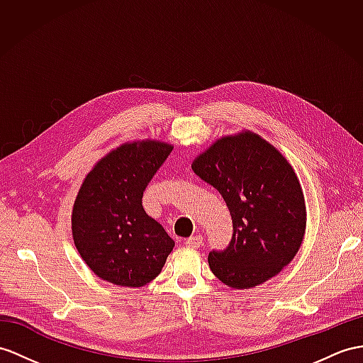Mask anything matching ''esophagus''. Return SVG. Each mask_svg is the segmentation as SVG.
<instances>
[{
  "label": "esophagus",
  "instance_id": "1",
  "mask_svg": "<svg viewBox=\"0 0 363 363\" xmlns=\"http://www.w3.org/2000/svg\"><path fill=\"white\" fill-rule=\"evenodd\" d=\"M201 243H203V238L200 235H192L184 240V245L189 246V248H200Z\"/></svg>",
  "mask_w": 363,
  "mask_h": 363
}]
</instances>
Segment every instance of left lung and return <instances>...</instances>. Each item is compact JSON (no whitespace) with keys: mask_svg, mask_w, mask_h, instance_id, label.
Segmentation results:
<instances>
[{"mask_svg":"<svg viewBox=\"0 0 363 363\" xmlns=\"http://www.w3.org/2000/svg\"><path fill=\"white\" fill-rule=\"evenodd\" d=\"M192 171L214 186L233 217V240L212 251V274L229 288H255L296 257L306 231V206L294 167L276 146L243 129L216 140Z\"/></svg>","mask_w":363,"mask_h":363,"instance_id":"obj_1","label":"left lung"}]
</instances>
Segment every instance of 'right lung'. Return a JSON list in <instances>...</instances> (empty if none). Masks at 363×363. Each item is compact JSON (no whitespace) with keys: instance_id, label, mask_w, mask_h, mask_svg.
Returning a JSON list of instances; mask_svg holds the SVG:
<instances>
[{"instance_id":"obj_1","label":"right lung","mask_w":363,"mask_h":363,"mask_svg":"<svg viewBox=\"0 0 363 363\" xmlns=\"http://www.w3.org/2000/svg\"><path fill=\"white\" fill-rule=\"evenodd\" d=\"M172 147L160 140L126 141L84 177L72 208V237L78 254L101 280L140 288L162 272L175 243L146 214L141 199Z\"/></svg>"}]
</instances>
